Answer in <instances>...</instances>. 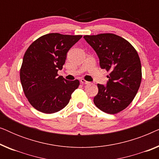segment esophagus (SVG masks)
<instances>
[{"label": "esophagus", "mask_w": 159, "mask_h": 159, "mask_svg": "<svg viewBox=\"0 0 159 159\" xmlns=\"http://www.w3.org/2000/svg\"><path fill=\"white\" fill-rule=\"evenodd\" d=\"M80 82H81V84H88L90 83V82H88V81H86V80H84V79L80 80Z\"/></svg>", "instance_id": "34e87169"}]
</instances>
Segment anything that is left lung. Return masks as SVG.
Masks as SVG:
<instances>
[{
    "mask_svg": "<svg viewBox=\"0 0 159 159\" xmlns=\"http://www.w3.org/2000/svg\"><path fill=\"white\" fill-rule=\"evenodd\" d=\"M98 56L100 66L110 71L106 85L98 84L95 105L110 114L120 112L133 101L142 80L141 63L134 48L121 37L106 33L85 35Z\"/></svg>",
    "mask_w": 159,
    "mask_h": 159,
    "instance_id": "obj_1",
    "label": "left lung"
}]
</instances>
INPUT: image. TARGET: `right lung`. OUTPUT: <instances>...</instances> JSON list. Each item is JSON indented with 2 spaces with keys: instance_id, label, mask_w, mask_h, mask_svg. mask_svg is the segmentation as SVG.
<instances>
[{
  "instance_id": "add662e5",
  "label": "right lung",
  "mask_w": 159,
  "mask_h": 159,
  "mask_svg": "<svg viewBox=\"0 0 159 159\" xmlns=\"http://www.w3.org/2000/svg\"><path fill=\"white\" fill-rule=\"evenodd\" d=\"M82 37L47 34L34 41L25 52L20 69L21 83L30 103L39 111H59L79 87L78 80L69 81L57 73L65 64L67 52Z\"/></svg>"
}]
</instances>
